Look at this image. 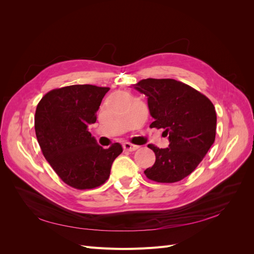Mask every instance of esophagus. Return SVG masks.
Masks as SVG:
<instances>
[{"mask_svg":"<svg viewBox=\"0 0 254 254\" xmlns=\"http://www.w3.org/2000/svg\"><path fill=\"white\" fill-rule=\"evenodd\" d=\"M123 147H124V149H125V150H128V151H134V150H136L137 148H139V146L133 145V144H131V143L125 142L124 144H123Z\"/></svg>","mask_w":254,"mask_h":254,"instance_id":"obj_1","label":"esophagus"}]
</instances>
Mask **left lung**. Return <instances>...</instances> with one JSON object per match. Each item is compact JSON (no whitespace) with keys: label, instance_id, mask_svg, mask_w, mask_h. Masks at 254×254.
<instances>
[{"label":"left lung","instance_id":"1","mask_svg":"<svg viewBox=\"0 0 254 254\" xmlns=\"http://www.w3.org/2000/svg\"><path fill=\"white\" fill-rule=\"evenodd\" d=\"M147 96L153 122L151 128H163L167 148L148 147L156 162L144 171L148 179L173 183L195 171L209 151L216 134V111L209 98L188 84L175 79L147 78L134 84Z\"/></svg>","mask_w":254,"mask_h":254}]
</instances>
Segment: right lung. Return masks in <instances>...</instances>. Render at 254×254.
I'll return each mask as SVG.
<instances>
[{
  "label": "right lung",
  "instance_id": "1",
  "mask_svg": "<svg viewBox=\"0 0 254 254\" xmlns=\"http://www.w3.org/2000/svg\"><path fill=\"white\" fill-rule=\"evenodd\" d=\"M108 91L92 84H74L50 91L37 106L35 130L43 156L72 188L102 186L123 151L120 143L104 149L88 131Z\"/></svg>",
  "mask_w": 254,
  "mask_h": 254
}]
</instances>
